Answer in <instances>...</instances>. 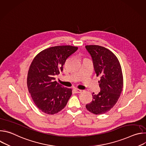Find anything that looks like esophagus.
Instances as JSON below:
<instances>
[{"label": "esophagus", "instance_id": "34e87169", "mask_svg": "<svg viewBox=\"0 0 146 146\" xmlns=\"http://www.w3.org/2000/svg\"><path fill=\"white\" fill-rule=\"evenodd\" d=\"M74 91L76 93H81L82 92V91L81 90H79V89H77V88H74Z\"/></svg>", "mask_w": 146, "mask_h": 146}]
</instances>
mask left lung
Returning a JSON list of instances; mask_svg holds the SVG:
<instances>
[{"label": "left lung", "instance_id": "left-lung-1", "mask_svg": "<svg viewBox=\"0 0 146 146\" xmlns=\"http://www.w3.org/2000/svg\"><path fill=\"white\" fill-rule=\"evenodd\" d=\"M91 55L100 91L92 94V100L86 107L95 114H105L110 110L117 102L123 88L121 66L117 56L109 50L98 45L86 46Z\"/></svg>", "mask_w": 146, "mask_h": 146}]
</instances>
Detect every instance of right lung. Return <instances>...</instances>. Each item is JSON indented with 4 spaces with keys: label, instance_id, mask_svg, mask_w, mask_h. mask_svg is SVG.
Listing matches in <instances>:
<instances>
[{
    "label": "right lung",
    "instance_id": "obj_1",
    "mask_svg": "<svg viewBox=\"0 0 146 146\" xmlns=\"http://www.w3.org/2000/svg\"><path fill=\"white\" fill-rule=\"evenodd\" d=\"M78 49L71 46L50 47L39 52L29 67L27 86L35 105L43 113L54 114L63 109L72 94L54 76L63 70L66 59Z\"/></svg>",
    "mask_w": 146,
    "mask_h": 146
}]
</instances>
